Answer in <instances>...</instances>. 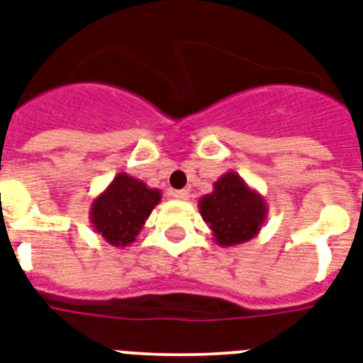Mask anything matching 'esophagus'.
I'll return each instance as SVG.
<instances>
[{"instance_id":"obj_1","label":"esophagus","mask_w":363,"mask_h":363,"mask_svg":"<svg viewBox=\"0 0 363 363\" xmlns=\"http://www.w3.org/2000/svg\"><path fill=\"white\" fill-rule=\"evenodd\" d=\"M173 197L179 201H188L190 199V191L188 190H175L173 191Z\"/></svg>"}]
</instances>
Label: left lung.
<instances>
[{"label":"left lung","mask_w":363,"mask_h":363,"mask_svg":"<svg viewBox=\"0 0 363 363\" xmlns=\"http://www.w3.org/2000/svg\"><path fill=\"white\" fill-rule=\"evenodd\" d=\"M199 212L221 247H234L252 240L267 218L266 199L236 172L214 182V190L199 199Z\"/></svg>","instance_id":"obj_1"}]
</instances>
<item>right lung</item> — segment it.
<instances>
[{
    "label": "right lung",
    "instance_id": "obj_1",
    "mask_svg": "<svg viewBox=\"0 0 363 363\" xmlns=\"http://www.w3.org/2000/svg\"><path fill=\"white\" fill-rule=\"evenodd\" d=\"M160 199V190L149 188L127 173H118L106 190L92 201L90 223L112 247H127L135 242Z\"/></svg>",
    "mask_w": 363,
    "mask_h": 363
}]
</instances>
